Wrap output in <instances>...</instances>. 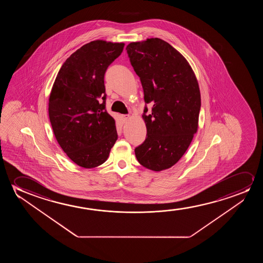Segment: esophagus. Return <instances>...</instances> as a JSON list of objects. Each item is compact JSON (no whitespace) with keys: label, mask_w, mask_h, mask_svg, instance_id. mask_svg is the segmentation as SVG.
<instances>
[{"label":"esophagus","mask_w":263,"mask_h":263,"mask_svg":"<svg viewBox=\"0 0 263 263\" xmlns=\"http://www.w3.org/2000/svg\"><path fill=\"white\" fill-rule=\"evenodd\" d=\"M130 116L129 115H122V119L124 122H126L128 119H129Z\"/></svg>","instance_id":"esophagus-1"}]
</instances>
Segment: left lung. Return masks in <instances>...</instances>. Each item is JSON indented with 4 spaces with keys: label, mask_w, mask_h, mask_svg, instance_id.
Segmentation results:
<instances>
[{
    "label": "left lung",
    "mask_w": 263,
    "mask_h": 263,
    "mask_svg": "<svg viewBox=\"0 0 263 263\" xmlns=\"http://www.w3.org/2000/svg\"><path fill=\"white\" fill-rule=\"evenodd\" d=\"M140 78L145 105L146 138L135 149L137 161L160 172L174 165L197 133L201 106L198 81L183 55L164 40L153 37L126 47Z\"/></svg>",
    "instance_id": "left-lung-1"
}]
</instances>
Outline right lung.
<instances>
[{"label": "right lung", "mask_w": 263, "mask_h": 263, "mask_svg": "<svg viewBox=\"0 0 263 263\" xmlns=\"http://www.w3.org/2000/svg\"><path fill=\"white\" fill-rule=\"evenodd\" d=\"M125 44L94 40L71 54L51 90L48 114L54 137L69 158L90 169L107 161L118 139L106 106L104 74Z\"/></svg>", "instance_id": "right-lung-1"}]
</instances>
